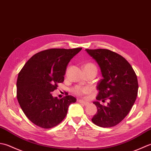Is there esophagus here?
Listing matches in <instances>:
<instances>
[{
  "mask_svg": "<svg viewBox=\"0 0 151 151\" xmlns=\"http://www.w3.org/2000/svg\"><path fill=\"white\" fill-rule=\"evenodd\" d=\"M78 102L80 103V104H83L84 106H87V105H88V104H89V103L87 102V101H85L83 100H78Z\"/></svg>",
  "mask_w": 151,
  "mask_h": 151,
  "instance_id": "34e87169",
  "label": "esophagus"
}]
</instances>
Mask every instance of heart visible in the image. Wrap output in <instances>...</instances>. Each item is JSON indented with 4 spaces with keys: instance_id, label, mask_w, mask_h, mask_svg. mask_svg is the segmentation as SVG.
<instances>
[{
    "instance_id": "heart-1",
    "label": "heart",
    "mask_w": 151,
    "mask_h": 151,
    "mask_svg": "<svg viewBox=\"0 0 151 151\" xmlns=\"http://www.w3.org/2000/svg\"><path fill=\"white\" fill-rule=\"evenodd\" d=\"M85 70H94L97 71V68L96 66L93 63H87L84 66ZM90 89L88 87H81V86H76V87L73 88V92L75 94L78 95V96H81L85 94L88 93Z\"/></svg>"
}]
</instances>
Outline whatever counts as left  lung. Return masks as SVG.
<instances>
[{
  "label": "left lung",
  "mask_w": 151,
  "mask_h": 151,
  "mask_svg": "<svg viewBox=\"0 0 151 151\" xmlns=\"http://www.w3.org/2000/svg\"><path fill=\"white\" fill-rule=\"evenodd\" d=\"M85 51L99 66L102 79L96 88L99 93L94 104L97 112L92 121L98 127H115L127 116L136 100L138 91L137 76L128 61L115 52L106 49ZM109 101L106 106L100 100Z\"/></svg>",
  "instance_id": "8db88e82"
}]
</instances>
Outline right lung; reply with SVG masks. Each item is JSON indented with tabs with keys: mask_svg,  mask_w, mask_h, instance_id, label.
<instances>
[{
	"mask_svg": "<svg viewBox=\"0 0 151 151\" xmlns=\"http://www.w3.org/2000/svg\"><path fill=\"white\" fill-rule=\"evenodd\" d=\"M82 48L50 49L30 58L18 74L17 98L30 121L43 128L58 125L67 115L76 98L68 95L61 99L51 93L63 83L68 64Z\"/></svg>",
	"mask_w": 151,
	"mask_h": 151,
	"instance_id": "right-lung-1",
	"label": "right lung"
}]
</instances>
